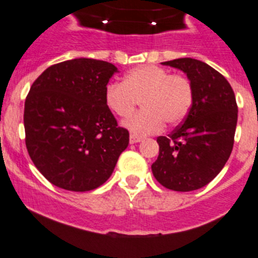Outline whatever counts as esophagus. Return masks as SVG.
I'll return each mask as SVG.
<instances>
[{"instance_id":"esophagus-1","label":"esophagus","mask_w":258,"mask_h":258,"mask_svg":"<svg viewBox=\"0 0 258 258\" xmlns=\"http://www.w3.org/2000/svg\"><path fill=\"white\" fill-rule=\"evenodd\" d=\"M140 141H141L140 137L134 136V135H131V136H130V144H137V143H140Z\"/></svg>"}]
</instances>
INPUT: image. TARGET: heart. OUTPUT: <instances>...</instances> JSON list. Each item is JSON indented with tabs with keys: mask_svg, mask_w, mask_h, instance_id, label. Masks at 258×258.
<instances>
[{
	"mask_svg": "<svg viewBox=\"0 0 258 258\" xmlns=\"http://www.w3.org/2000/svg\"><path fill=\"white\" fill-rule=\"evenodd\" d=\"M141 100V112L123 121L134 136L158 134L168 124L186 118L194 103V88L183 75H172L156 66H141L124 75L122 83L108 84L104 103L118 117H128Z\"/></svg>",
	"mask_w": 258,
	"mask_h": 258,
	"instance_id": "obj_1",
	"label": "heart"
}]
</instances>
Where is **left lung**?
Here are the masks:
<instances>
[{
	"label": "left lung",
	"mask_w": 258,
	"mask_h": 258,
	"mask_svg": "<svg viewBox=\"0 0 258 258\" xmlns=\"http://www.w3.org/2000/svg\"><path fill=\"white\" fill-rule=\"evenodd\" d=\"M184 72L194 88V103L183 123L168 137L159 136L154 177L167 188H202L220 173L234 144L238 107L232 86L205 62L178 58L162 62Z\"/></svg>",
	"instance_id": "obj_1"
}]
</instances>
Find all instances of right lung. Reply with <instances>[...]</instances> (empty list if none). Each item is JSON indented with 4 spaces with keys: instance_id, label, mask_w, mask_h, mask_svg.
<instances>
[{
    "instance_id": "1",
    "label": "right lung",
    "mask_w": 258,
    "mask_h": 258,
    "mask_svg": "<svg viewBox=\"0 0 258 258\" xmlns=\"http://www.w3.org/2000/svg\"><path fill=\"white\" fill-rule=\"evenodd\" d=\"M114 64L75 58L48 67L25 100V144L50 183L74 192L98 188L112 175L130 135L104 103Z\"/></svg>"
}]
</instances>
